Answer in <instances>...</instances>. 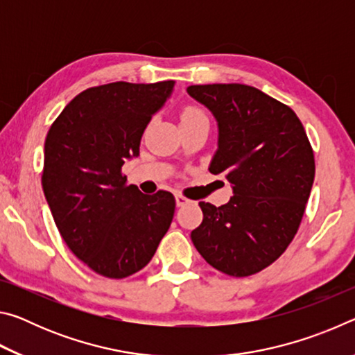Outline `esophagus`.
<instances>
[{
  "mask_svg": "<svg viewBox=\"0 0 355 355\" xmlns=\"http://www.w3.org/2000/svg\"><path fill=\"white\" fill-rule=\"evenodd\" d=\"M191 200L189 199H186V197H183V196H180V194H177L175 196V203H177V207H184V205H188Z\"/></svg>",
  "mask_w": 355,
  "mask_h": 355,
  "instance_id": "34e87169",
  "label": "esophagus"
}]
</instances>
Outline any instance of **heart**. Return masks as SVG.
Returning a JSON list of instances; mask_svg holds the SVG:
<instances>
[{
	"instance_id": "1",
	"label": "heart",
	"mask_w": 355,
	"mask_h": 355,
	"mask_svg": "<svg viewBox=\"0 0 355 355\" xmlns=\"http://www.w3.org/2000/svg\"><path fill=\"white\" fill-rule=\"evenodd\" d=\"M200 117H205L203 116V112L200 110H197V107H186V110L182 112V122H188V120H196V119H200ZM180 122V123H182Z\"/></svg>"
}]
</instances>
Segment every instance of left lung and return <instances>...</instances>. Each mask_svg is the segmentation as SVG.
Segmentation results:
<instances>
[{
	"mask_svg": "<svg viewBox=\"0 0 355 355\" xmlns=\"http://www.w3.org/2000/svg\"><path fill=\"white\" fill-rule=\"evenodd\" d=\"M186 91L216 119L218 148L208 169L224 173L233 191L225 205L199 202L203 220L191 239L218 271L252 275L296 235L313 186V150L291 107L260 89L199 84Z\"/></svg>",
	"mask_w": 355,
	"mask_h": 355,
	"instance_id": "8db88e82",
	"label": "left lung"
}]
</instances>
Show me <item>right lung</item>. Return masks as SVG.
<instances>
[{
    "instance_id": "add662e5",
    "label": "right lung",
    "mask_w": 355,
    "mask_h": 355,
    "mask_svg": "<svg viewBox=\"0 0 355 355\" xmlns=\"http://www.w3.org/2000/svg\"><path fill=\"white\" fill-rule=\"evenodd\" d=\"M172 92L173 81L86 89L46 135L42 186L53 219L69 249L105 277L141 271L171 227V192L142 194L120 169L139 156L144 130Z\"/></svg>"
}]
</instances>
